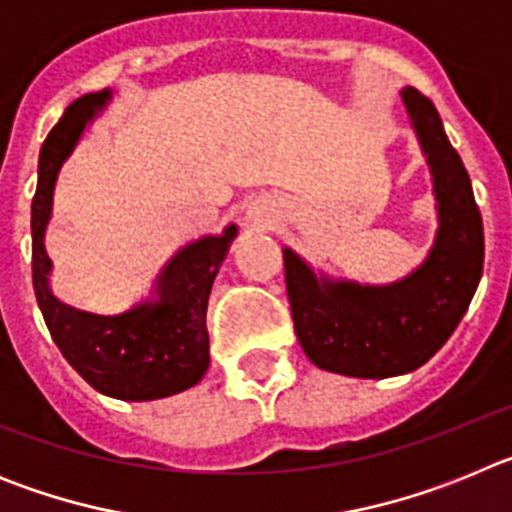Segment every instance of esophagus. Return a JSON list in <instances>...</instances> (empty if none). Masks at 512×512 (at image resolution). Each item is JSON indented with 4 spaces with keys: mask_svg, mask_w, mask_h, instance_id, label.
<instances>
[{
    "mask_svg": "<svg viewBox=\"0 0 512 512\" xmlns=\"http://www.w3.org/2000/svg\"><path fill=\"white\" fill-rule=\"evenodd\" d=\"M251 215H259V212H253V210H251Z\"/></svg>",
    "mask_w": 512,
    "mask_h": 512,
    "instance_id": "obj_1",
    "label": "esophagus"
}]
</instances>
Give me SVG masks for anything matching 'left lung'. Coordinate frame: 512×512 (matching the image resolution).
<instances>
[{"mask_svg": "<svg viewBox=\"0 0 512 512\" xmlns=\"http://www.w3.org/2000/svg\"><path fill=\"white\" fill-rule=\"evenodd\" d=\"M433 179L438 228L423 264L392 284H359L315 271L284 246V277L302 351L325 372L359 379L408 374L449 341L485 264L482 215L438 110L400 92Z\"/></svg>", "mask_w": 512, "mask_h": 512, "instance_id": "obj_1", "label": "left lung"}]
</instances>
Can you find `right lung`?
<instances>
[{
	"mask_svg": "<svg viewBox=\"0 0 512 512\" xmlns=\"http://www.w3.org/2000/svg\"><path fill=\"white\" fill-rule=\"evenodd\" d=\"M110 99L112 89H102L71 102L40 148L30 217L33 287L53 341L76 372L102 395L146 402L189 390L205 377L207 300L238 225L230 223L220 235H202L179 248L156 277L153 295L120 315H97L58 300L51 289L53 261L45 251L58 171Z\"/></svg>",
	"mask_w": 512,
	"mask_h": 512,
	"instance_id": "add662e5",
	"label": "right lung"
}]
</instances>
